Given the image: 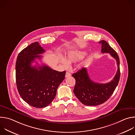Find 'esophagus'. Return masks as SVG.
Listing matches in <instances>:
<instances>
[{"instance_id":"1","label":"esophagus","mask_w":135,"mask_h":135,"mask_svg":"<svg viewBox=\"0 0 135 135\" xmlns=\"http://www.w3.org/2000/svg\"><path fill=\"white\" fill-rule=\"evenodd\" d=\"M71 76V74L70 73L67 71L66 73V75H65V77L67 78H69V77H70Z\"/></svg>"}]
</instances>
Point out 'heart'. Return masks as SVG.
Masks as SVG:
<instances>
[{"instance_id":"1","label":"heart","mask_w":135,"mask_h":135,"mask_svg":"<svg viewBox=\"0 0 135 135\" xmlns=\"http://www.w3.org/2000/svg\"><path fill=\"white\" fill-rule=\"evenodd\" d=\"M86 54H87V52L85 51H78L70 52L68 53L66 56V61H67L66 62L65 60H63L62 62L66 65H68L67 62L68 63L75 62L76 61H78L83 59ZM91 59H92L91 57H89L85 61V65L89 64L90 61L91 60Z\"/></svg>"}]
</instances>
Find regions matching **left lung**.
Returning <instances> with one entry per match:
<instances>
[{"mask_svg":"<svg viewBox=\"0 0 135 135\" xmlns=\"http://www.w3.org/2000/svg\"><path fill=\"white\" fill-rule=\"evenodd\" d=\"M99 43L102 44V52L109 53L116 60L118 70L113 80L105 84L92 81L85 68L72 75L76 80L74 93L79 100L86 106H97L106 102L116 89L120 80V59L117 53L105 41Z\"/></svg>","mask_w":135,"mask_h":135,"instance_id":"1","label":"left lung"}]
</instances>
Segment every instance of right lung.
<instances>
[{
  "label": "right lung",
  "instance_id": "1",
  "mask_svg": "<svg viewBox=\"0 0 135 135\" xmlns=\"http://www.w3.org/2000/svg\"><path fill=\"white\" fill-rule=\"evenodd\" d=\"M44 52L39 43H33L18 54L15 65L18 93L24 101L36 108L45 107L52 103L66 75V71L53 70L45 65L31 66L36 59L42 58L39 54Z\"/></svg>",
  "mask_w": 135,
  "mask_h": 135
}]
</instances>
